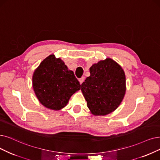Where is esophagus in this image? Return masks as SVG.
Segmentation results:
<instances>
[{"label": "esophagus", "instance_id": "34e87169", "mask_svg": "<svg viewBox=\"0 0 160 160\" xmlns=\"http://www.w3.org/2000/svg\"><path fill=\"white\" fill-rule=\"evenodd\" d=\"M84 80H85V77H82L81 78H80V79H79V82H80V84H81V85L82 83V82L84 81Z\"/></svg>", "mask_w": 160, "mask_h": 160}]
</instances>
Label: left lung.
<instances>
[{
  "label": "left lung",
  "mask_w": 160,
  "mask_h": 160,
  "mask_svg": "<svg viewBox=\"0 0 160 160\" xmlns=\"http://www.w3.org/2000/svg\"><path fill=\"white\" fill-rule=\"evenodd\" d=\"M91 75L81 84V90L88 109L94 116H106L114 112L126 92L123 68L110 58L94 63Z\"/></svg>",
  "instance_id": "8db88e82"
}]
</instances>
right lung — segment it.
Instances as JSON below:
<instances>
[{
  "instance_id": "obj_1",
  "label": "right lung",
  "mask_w": 160,
  "mask_h": 160,
  "mask_svg": "<svg viewBox=\"0 0 160 160\" xmlns=\"http://www.w3.org/2000/svg\"><path fill=\"white\" fill-rule=\"evenodd\" d=\"M32 84L40 103L56 111L64 108L72 96L81 88L73 72L54 54L47 57L35 69Z\"/></svg>"
}]
</instances>
